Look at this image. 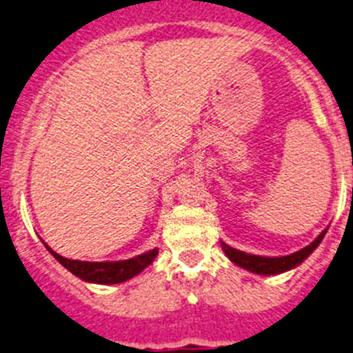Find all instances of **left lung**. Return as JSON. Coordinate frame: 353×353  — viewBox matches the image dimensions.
I'll return each instance as SVG.
<instances>
[{
    "label": "left lung",
    "instance_id": "1",
    "mask_svg": "<svg viewBox=\"0 0 353 353\" xmlns=\"http://www.w3.org/2000/svg\"><path fill=\"white\" fill-rule=\"evenodd\" d=\"M325 232H322L316 239L311 242L310 245H305L301 251L288 254V256H277V258H269V256H256V254H248L244 251H239V249H233L230 245H226L223 242V251L233 263H236L242 269L249 270V272L261 274V276H272V274H281L286 272L290 269H295L297 265H301L305 258L310 256L311 252L320 245L322 239L325 236Z\"/></svg>",
    "mask_w": 353,
    "mask_h": 353
}]
</instances>
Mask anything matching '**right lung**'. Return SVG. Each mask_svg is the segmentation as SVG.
Masks as SVG:
<instances>
[{
	"label": "right lung",
	"mask_w": 353,
	"mask_h": 353,
	"mask_svg": "<svg viewBox=\"0 0 353 353\" xmlns=\"http://www.w3.org/2000/svg\"><path fill=\"white\" fill-rule=\"evenodd\" d=\"M46 248L74 276H77L83 281L97 283V285H117V283H123L130 279V277L138 276L139 272H143L155 260L159 252L157 249H152V251L143 252L139 256H134L130 260L123 261H79L60 256L48 244H46Z\"/></svg>",
	"instance_id": "obj_1"
}]
</instances>
